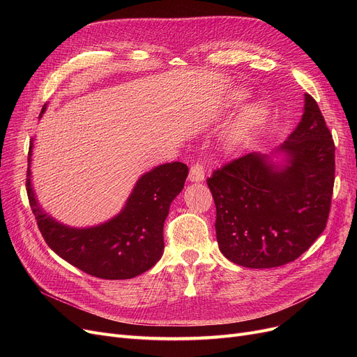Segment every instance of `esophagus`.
I'll return each instance as SVG.
<instances>
[{"label":"esophagus","mask_w":357,"mask_h":357,"mask_svg":"<svg viewBox=\"0 0 357 357\" xmlns=\"http://www.w3.org/2000/svg\"><path fill=\"white\" fill-rule=\"evenodd\" d=\"M190 181L191 182H201L204 181V166L201 163H194L191 166V171H190Z\"/></svg>","instance_id":"34e87169"}]
</instances>
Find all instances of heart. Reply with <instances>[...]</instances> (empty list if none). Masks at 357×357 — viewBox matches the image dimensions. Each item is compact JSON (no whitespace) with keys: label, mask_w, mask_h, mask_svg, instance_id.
<instances>
[{"label":"heart","mask_w":357,"mask_h":357,"mask_svg":"<svg viewBox=\"0 0 357 357\" xmlns=\"http://www.w3.org/2000/svg\"><path fill=\"white\" fill-rule=\"evenodd\" d=\"M265 111L260 107H250L245 112H243L236 126L233 127L231 133H230V144H238L246 139V136L250 133V131L260 124V121L264 120Z\"/></svg>","instance_id":"obj_1"}]
</instances>
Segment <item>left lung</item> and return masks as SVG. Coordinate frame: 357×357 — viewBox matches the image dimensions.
Listing matches in <instances>:
<instances>
[{
  "mask_svg": "<svg viewBox=\"0 0 357 357\" xmlns=\"http://www.w3.org/2000/svg\"><path fill=\"white\" fill-rule=\"evenodd\" d=\"M280 150L289 155L282 167L250 153L207 178L218 248L240 266L287 265L308 250L327 226L335 146L320 107L308 93L303 120Z\"/></svg>",
  "mask_w": 357,
  "mask_h": 357,
  "instance_id": "8db88e82",
  "label": "left lung"
}]
</instances>
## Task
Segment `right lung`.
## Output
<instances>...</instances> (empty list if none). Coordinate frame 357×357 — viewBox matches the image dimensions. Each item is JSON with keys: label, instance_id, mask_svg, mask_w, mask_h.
Instances as JSON below:
<instances>
[{"label": "right lung", "instance_id": "right-lung-1", "mask_svg": "<svg viewBox=\"0 0 357 357\" xmlns=\"http://www.w3.org/2000/svg\"><path fill=\"white\" fill-rule=\"evenodd\" d=\"M31 149L33 139L27 159V197L37 227L56 255L101 279H130L156 264L165 248L163 222L171 202L183 188L188 166L174 162L155 167L137 181L117 217L98 227L81 230L62 226L37 205L30 183Z\"/></svg>", "mask_w": 357, "mask_h": 357}]
</instances>
